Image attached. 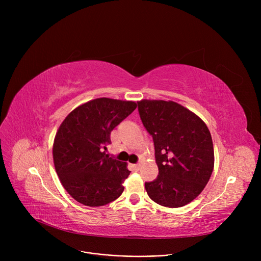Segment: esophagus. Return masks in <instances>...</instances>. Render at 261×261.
I'll list each match as a JSON object with an SVG mask.
<instances>
[{"instance_id": "34e87169", "label": "esophagus", "mask_w": 261, "mask_h": 261, "mask_svg": "<svg viewBox=\"0 0 261 261\" xmlns=\"http://www.w3.org/2000/svg\"><path fill=\"white\" fill-rule=\"evenodd\" d=\"M133 169H134L135 171H139V170L141 169V165H140V164H135V165H133Z\"/></svg>"}]
</instances>
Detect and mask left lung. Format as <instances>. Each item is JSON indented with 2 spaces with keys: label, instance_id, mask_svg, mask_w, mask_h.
Wrapping results in <instances>:
<instances>
[{
  "label": "left lung",
  "instance_id": "obj_1",
  "mask_svg": "<svg viewBox=\"0 0 261 261\" xmlns=\"http://www.w3.org/2000/svg\"><path fill=\"white\" fill-rule=\"evenodd\" d=\"M142 122L152 136L159 175L145 188L152 201L181 207L196 199L214 169V145L205 122L174 101L138 102Z\"/></svg>",
  "mask_w": 261,
  "mask_h": 261
}]
</instances>
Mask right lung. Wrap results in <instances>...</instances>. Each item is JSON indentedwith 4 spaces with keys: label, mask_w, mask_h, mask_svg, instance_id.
Instances as JSON below:
<instances>
[{
    "label": "right lung",
    "mask_w": 261,
    "mask_h": 261,
    "mask_svg": "<svg viewBox=\"0 0 261 261\" xmlns=\"http://www.w3.org/2000/svg\"><path fill=\"white\" fill-rule=\"evenodd\" d=\"M136 108L134 101L97 98L74 109L60 125L53 146L56 172L64 189L91 207L116 200L130 171L127 163L103 150L110 134Z\"/></svg>",
    "instance_id": "add662e5"
}]
</instances>
